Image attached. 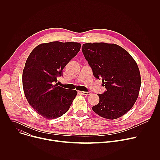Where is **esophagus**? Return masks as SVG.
<instances>
[{"mask_svg": "<svg viewBox=\"0 0 160 160\" xmlns=\"http://www.w3.org/2000/svg\"><path fill=\"white\" fill-rule=\"evenodd\" d=\"M79 93H80L82 95H85V96H88V95L90 94V92H84V91H80Z\"/></svg>", "mask_w": 160, "mask_h": 160, "instance_id": "esophagus-1", "label": "esophagus"}]
</instances>
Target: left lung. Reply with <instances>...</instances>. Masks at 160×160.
Masks as SVG:
<instances>
[{
  "label": "left lung",
  "instance_id": "8db88e82",
  "mask_svg": "<svg viewBox=\"0 0 160 160\" xmlns=\"http://www.w3.org/2000/svg\"><path fill=\"white\" fill-rule=\"evenodd\" d=\"M82 52L94 76L102 79L106 89L98 94L99 102L92 110L109 120L121 117L139 96L141 78L138 64L127 51L114 43H84Z\"/></svg>",
  "mask_w": 160,
  "mask_h": 160
}]
</instances>
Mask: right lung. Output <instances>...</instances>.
I'll list each match as a JSON object with an SVG mask.
<instances>
[{"mask_svg":"<svg viewBox=\"0 0 160 160\" xmlns=\"http://www.w3.org/2000/svg\"><path fill=\"white\" fill-rule=\"evenodd\" d=\"M77 42H51L32 51L22 72V87L29 104L47 119L61 117L69 109L77 92L58 86L57 77L80 50Z\"/></svg>","mask_w":160,"mask_h":160,"instance_id":"right-lung-1","label":"right lung"}]
</instances>
